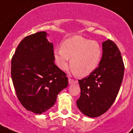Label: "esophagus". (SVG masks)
Listing matches in <instances>:
<instances>
[{
  "instance_id": "obj_1",
  "label": "esophagus",
  "mask_w": 133,
  "mask_h": 133,
  "mask_svg": "<svg viewBox=\"0 0 133 133\" xmlns=\"http://www.w3.org/2000/svg\"><path fill=\"white\" fill-rule=\"evenodd\" d=\"M69 84H77L78 83V81H74L72 78H69Z\"/></svg>"
}]
</instances>
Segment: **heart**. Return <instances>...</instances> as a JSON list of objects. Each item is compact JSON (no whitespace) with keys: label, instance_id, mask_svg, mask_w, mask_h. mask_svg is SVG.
Here are the masks:
<instances>
[{"label":"heart","instance_id":"1","mask_svg":"<svg viewBox=\"0 0 133 133\" xmlns=\"http://www.w3.org/2000/svg\"><path fill=\"white\" fill-rule=\"evenodd\" d=\"M103 49L97 41H90L81 36H73L66 39L61 47L54 50L55 63L61 70H65L70 65L73 73L87 77L94 72L99 65Z\"/></svg>","mask_w":133,"mask_h":133}]
</instances>
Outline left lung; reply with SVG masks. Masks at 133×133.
Wrapping results in <instances>:
<instances>
[{"label":"left lung","instance_id":"left-lung-1","mask_svg":"<svg viewBox=\"0 0 133 133\" xmlns=\"http://www.w3.org/2000/svg\"><path fill=\"white\" fill-rule=\"evenodd\" d=\"M103 56L97 69L79 80L81 96L77 105L89 117H99L115 102L121 88L124 66L121 52L112 41L103 42Z\"/></svg>","mask_w":133,"mask_h":133}]
</instances>
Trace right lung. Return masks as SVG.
<instances>
[{"instance_id": "obj_1", "label": "right lung", "mask_w": 133, "mask_h": 133, "mask_svg": "<svg viewBox=\"0 0 133 133\" xmlns=\"http://www.w3.org/2000/svg\"><path fill=\"white\" fill-rule=\"evenodd\" d=\"M44 31L28 36L16 48L11 77L19 101L26 110L42 114L52 107L67 87L66 74L55 64L53 44Z\"/></svg>"}]
</instances>
